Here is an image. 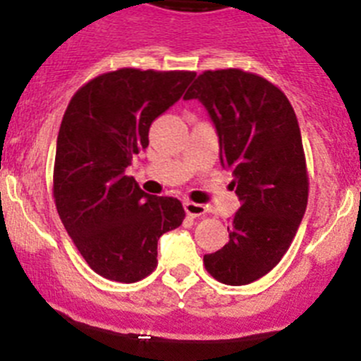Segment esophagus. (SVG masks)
Instances as JSON below:
<instances>
[{"label":"esophagus","mask_w":361,"mask_h":361,"mask_svg":"<svg viewBox=\"0 0 361 361\" xmlns=\"http://www.w3.org/2000/svg\"><path fill=\"white\" fill-rule=\"evenodd\" d=\"M185 212H187L188 216H202L206 213V208L202 204H197V202H192V201H187L183 204Z\"/></svg>","instance_id":"obj_1"}]
</instances>
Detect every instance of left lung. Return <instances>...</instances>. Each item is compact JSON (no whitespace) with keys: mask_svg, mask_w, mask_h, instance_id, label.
Masks as SVG:
<instances>
[{"mask_svg":"<svg viewBox=\"0 0 361 361\" xmlns=\"http://www.w3.org/2000/svg\"><path fill=\"white\" fill-rule=\"evenodd\" d=\"M208 111L220 146V164L233 173L241 206L229 241L204 255L213 279L245 286L264 277L288 252L309 199L305 153L293 106L275 84L240 68L206 70L185 100Z\"/></svg>","mask_w":361,"mask_h":361,"instance_id":"8db88e82","label":"left lung"}]
</instances>
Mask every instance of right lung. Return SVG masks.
Instances as JSON below:
<instances>
[{
	"label": "right lung",
	"instance_id": "1",
	"mask_svg": "<svg viewBox=\"0 0 361 361\" xmlns=\"http://www.w3.org/2000/svg\"><path fill=\"white\" fill-rule=\"evenodd\" d=\"M194 72L120 68L84 84L58 134L56 208L93 271L137 282L157 268V243L181 226L176 197H157L127 176L132 157L148 148L149 127L183 95Z\"/></svg>",
	"mask_w": 361,
	"mask_h": 361
}]
</instances>
